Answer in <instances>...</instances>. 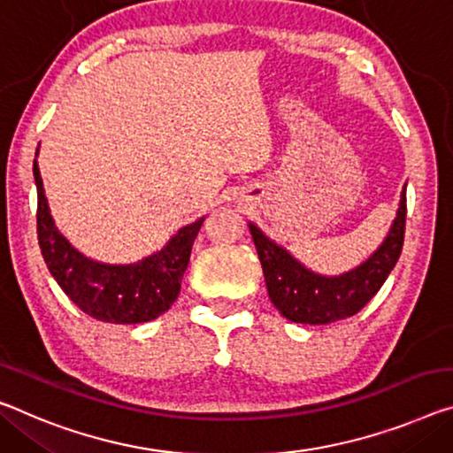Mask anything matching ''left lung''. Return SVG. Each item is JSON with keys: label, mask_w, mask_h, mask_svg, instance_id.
Instances as JSON below:
<instances>
[{"label": "left lung", "mask_w": 453, "mask_h": 453, "mask_svg": "<svg viewBox=\"0 0 453 453\" xmlns=\"http://www.w3.org/2000/svg\"><path fill=\"white\" fill-rule=\"evenodd\" d=\"M405 189L407 185L401 191L397 215L381 246L357 268L339 276H325L306 268L288 250L270 240L250 221V234L260 257L270 300L284 319L303 325H328L353 317L375 296L397 264L403 248Z\"/></svg>", "instance_id": "obj_1"}]
</instances>
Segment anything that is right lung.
<instances>
[{
	"mask_svg": "<svg viewBox=\"0 0 453 453\" xmlns=\"http://www.w3.org/2000/svg\"><path fill=\"white\" fill-rule=\"evenodd\" d=\"M35 149L34 181L38 189V240L42 256L60 288L88 317L112 325H139L167 312L181 290L191 246L205 218L177 229L161 250L131 264L92 260L76 250L54 224Z\"/></svg>",
	"mask_w": 453,
	"mask_h": 453,
	"instance_id": "1",
	"label": "right lung"
}]
</instances>
